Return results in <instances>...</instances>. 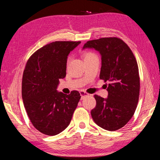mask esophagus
I'll return each instance as SVG.
<instances>
[{
	"instance_id": "obj_1",
	"label": "esophagus",
	"mask_w": 160,
	"mask_h": 160,
	"mask_svg": "<svg viewBox=\"0 0 160 160\" xmlns=\"http://www.w3.org/2000/svg\"><path fill=\"white\" fill-rule=\"evenodd\" d=\"M80 95H81V99H82L85 97L89 95L88 93L85 92L83 91V90H81V91L80 92Z\"/></svg>"
}]
</instances>
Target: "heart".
Segmentation results:
<instances>
[{"mask_svg": "<svg viewBox=\"0 0 160 160\" xmlns=\"http://www.w3.org/2000/svg\"><path fill=\"white\" fill-rule=\"evenodd\" d=\"M94 57H97V56L95 53L93 52H91V51H88V52L84 53V59H85V60H87V59H89V58H94ZM69 60H70V58H68V63L69 62Z\"/></svg>", "mask_w": 160, "mask_h": 160, "instance_id": "obj_1", "label": "heart"}]
</instances>
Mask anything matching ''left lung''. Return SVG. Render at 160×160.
Instances as JSON below:
<instances>
[{
    "label": "left lung",
    "instance_id": "1",
    "mask_svg": "<svg viewBox=\"0 0 160 160\" xmlns=\"http://www.w3.org/2000/svg\"><path fill=\"white\" fill-rule=\"evenodd\" d=\"M94 48L102 56L99 78L109 82L107 99L94 95L96 107L91 115L101 128L114 131L128 122L136 109L140 94L137 61L131 48L117 37L87 42L83 48Z\"/></svg>",
    "mask_w": 160,
    "mask_h": 160
}]
</instances>
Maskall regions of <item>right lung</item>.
I'll return each instance as SVG.
<instances>
[{"label":"right lung","instance_id":"1","mask_svg":"<svg viewBox=\"0 0 160 160\" xmlns=\"http://www.w3.org/2000/svg\"><path fill=\"white\" fill-rule=\"evenodd\" d=\"M80 42L57 41L40 48L27 62L22 81V97L29 120L39 132L57 135L70 123L80 99L79 92L56 90L66 75L68 56Z\"/></svg>","mask_w":160,"mask_h":160}]
</instances>
